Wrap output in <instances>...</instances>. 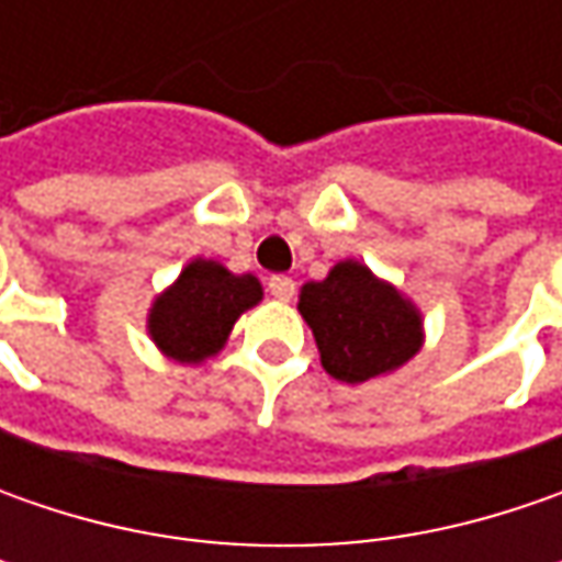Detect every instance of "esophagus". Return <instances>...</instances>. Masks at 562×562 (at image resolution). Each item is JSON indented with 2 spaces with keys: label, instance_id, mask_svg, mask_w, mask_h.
<instances>
[{
  "label": "esophagus",
  "instance_id": "34e87169",
  "mask_svg": "<svg viewBox=\"0 0 562 562\" xmlns=\"http://www.w3.org/2000/svg\"><path fill=\"white\" fill-rule=\"evenodd\" d=\"M293 291H296V284H293L288 274H274V278H269V293L274 296V300L291 303Z\"/></svg>",
  "mask_w": 562,
  "mask_h": 562
}]
</instances>
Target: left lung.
Here are the masks:
<instances>
[{
	"mask_svg": "<svg viewBox=\"0 0 562 562\" xmlns=\"http://www.w3.org/2000/svg\"><path fill=\"white\" fill-rule=\"evenodd\" d=\"M296 310L313 328L322 369L347 384L397 372L425 344L419 306L357 259L306 281Z\"/></svg>",
	"mask_w": 562,
	"mask_h": 562,
	"instance_id": "1",
	"label": "left lung"
}]
</instances>
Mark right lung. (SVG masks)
Masks as SVG:
<instances>
[{
    "label": "right lung",
    "instance_id": "add662e5",
    "mask_svg": "<svg viewBox=\"0 0 562 562\" xmlns=\"http://www.w3.org/2000/svg\"><path fill=\"white\" fill-rule=\"evenodd\" d=\"M262 300L256 274H234L215 259H190L146 315V335L159 353L181 366L218 357L234 322Z\"/></svg>",
    "mask_w": 562,
    "mask_h": 562
}]
</instances>
